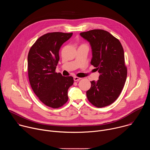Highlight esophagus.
<instances>
[{"label":"esophagus","mask_w":150,"mask_h":150,"mask_svg":"<svg viewBox=\"0 0 150 150\" xmlns=\"http://www.w3.org/2000/svg\"><path fill=\"white\" fill-rule=\"evenodd\" d=\"M81 79V78H78V77H77V76H75V77H74V81H79Z\"/></svg>","instance_id":"obj_1"}]
</instances>
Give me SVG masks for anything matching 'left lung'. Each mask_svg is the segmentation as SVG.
Listing matches in <instances>:
<instances>
[{"label": "left lung", "instance_id": "1", "mask_svg": "<svg viewBox=\"0 0 150 150\" xmlns=\"http://www.w3.org/2000/svg\"><path fill=\"white\" fill-rule=\"evenodd\" d=\"M92 49L91 64L100 74L97 81H91L87 91L88 101L97 108L112 104L119 96L127 77L123 47L118 39L103 30L80 33Z\"/></svg>", "mask_w": 150, "mask_h": 150}]
</instances>
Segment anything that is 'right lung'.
<instances>
[{"label":"right lung","mask_w":150,"mask_h":150,"mask_svg":"<svg viewBox=\"0 0 150 150\" xmlns=\"http://www.w3.org/2000/svg\"><path fill=\"white\" fill-rule=\"evenodd\" d=\"M72 34L47 33L37 40L28 54L31 87L39 100L52 108H60L68 101V90L74 83L72 76H63L55 72L60 47Z\"/></svg>","instance_id":"obj_1"}]
</instances>
